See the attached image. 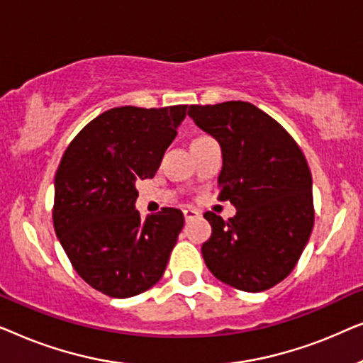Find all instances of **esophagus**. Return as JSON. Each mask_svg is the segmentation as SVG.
I'll use <instances>...</instances> for the list:
<instances>
[{"mask_svg": "<svg viewBox=\"0 0 363 363\" xmlns=\"http://www.w3.org/2000/svg\"><path fill=\"white\" fill-rule=\"evenodd\" d=\"M183 216H185V220H191V218L198 216V211L193 210V208H185L183 210Z\"/></svg>", "mask_w": 363, "mask_h": 363, "instance_id": "esophagus-1", "label": "esophagus"}]
</instances>
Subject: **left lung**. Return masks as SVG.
I'll return each mask as SVG.
<instances>
[{"label":"left lung","mask_w":363,"mask_h":363,"mask_svg":"<svg viewBox=\"0 0 363 363\" xmlns=\"http://www.w3.org/2000/svg\"><path fill=\"white\" fill-rule=\"evenodd\" d=\"M188 116L216 138L223 152L218 200L236 215L205 218L211 238L201 252L216 279L261 292L294 269L314 228L312 177L291 133L261 108L242 101L190 106Z\"/></svg>","instance_id":"obj_1"}]
</instances>
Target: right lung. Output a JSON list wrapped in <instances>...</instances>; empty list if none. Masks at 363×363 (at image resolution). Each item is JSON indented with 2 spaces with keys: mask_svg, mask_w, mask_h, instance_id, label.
<instances>
[{
  "mask_svg": "<svg viewBox=\"0 0 363 363\" xmlns=\"http://www.w3.org/2000/svg\"><path fill=\"white\" fill-rule=\"evenodd\" d=\"M186 107L111 108L74 137L59 163L54 230L77 274L108 297L140 294L165 272L183 213L162 208L140 220L135 183L155 175Z\"/></svg>",
  "mask_w": 363,
  "mask_h": 363,
  "instance_id": "add662e5",
  "label": "right lung"
}]
</instances>
